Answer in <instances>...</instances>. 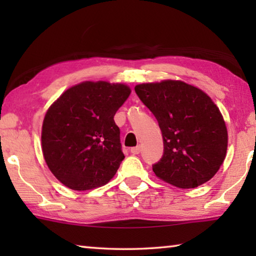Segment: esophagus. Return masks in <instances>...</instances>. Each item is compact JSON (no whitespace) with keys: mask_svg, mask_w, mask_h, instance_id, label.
<instances>
[{"mask_svg":"<svg viewBox=\"0 0 256 256\" xmlns=\"http://www.w3.org/2000/svg\"><path fill=\"white\" fill-rule=\"evenodd\" d=\"M131 152L133 154H138L141 152V146H134V148H131Z\"/></svg>","mask_w":256,"mask_h":256,"instance_id":"1","label":"esophagus"}]
</instances>
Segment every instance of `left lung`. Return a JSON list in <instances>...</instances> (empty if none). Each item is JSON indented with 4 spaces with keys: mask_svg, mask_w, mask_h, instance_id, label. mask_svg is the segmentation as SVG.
<instances>
[{
    "mask_svg": "<svg viewBox=\"0 0 256 256\" xmlns=\"http://www.w3.org/2000/svg\"><path fill=\"white\" fill-rule=\"evenodd\" d=\"M136 94L157 118L164 154L156 176L180 188L211 180L227 152L228 134L219 108L202 90L183 81L136 86Z\"/></svg>",
    "mask_w": 256,
    "mask_h": 256,
    "instance_id": "left-lung-1",
    "label": "left lung"
}]
</instances>
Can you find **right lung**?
<instances>
[{
  "label": "right lung",
  "mask_w": 256,
  "mask_h": 256,
  "mask_svg": "<svg viewBox=\"0 0 256 256\" xmlns=\"http://www.w3.org/2000/svg\"><path fill=\"white\" fill-rule=\"evenodd\" d=\"M131 90L120 84L86 81L68 89L47 110L42 146L47 166L76 190L108 183L124 154L114 116Z\"/></svg>",
  "instance_id": "1"
}]
</instances>
